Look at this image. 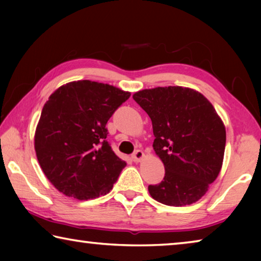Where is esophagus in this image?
<instances>
[{"instance_id": "34e87169", "label": "esophagus", "mask_w": 261, "mask_h": 261, "mask_svg": "<svg viewBox=\"0 0 261 261\" xmlns=\"http://www.w3.org/2000/svg\"><path fill=\"white\" fill-rule=\"evenodd\" d=\"M143 158H144V152L141 151V149H137V151L132 154V159H134V161L136 162H139Z\"/></svg>"}]
</instances>
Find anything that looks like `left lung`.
Returning a JSON list of instances; mask_svg holds the SVG:
<instances>
[{
  "label": "left lung",
  "instance_id": "1",
  "mask_svg": "<svg viewBox=\"0 0 261 261\" xmlns=\"http://www.w3.org/2000/svg\"><path fill=\"white\" fill-rule=\"evenodd\" d=\"M151 117L153 148L165 165V177L148 185L153 199L185 206L200 199L222 167L226 127L199 92L182 86L155 87L134 94Z\"/></svg>",
  "mask_w": 261,
  "mask_h": 261
}]
</instances>
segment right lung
I'll return each mask as SVG.
<instances>
[{
  "label": "right lung",
  "mask_w": 261,
  "mask_h": 261,
  "mask_svg": "<svg viewBox=\"0 0 261 261\" xmlns=\"http://www.w3.org/2000/svg\"><path fill=\"white\" fill-rule=\"evenodd\" d=\"M130 92L91 81L61 86L45 103L34 136L43 174L65 196L94 199L113 189L125 161L107 141L106 124Z\"/></svg>",
  "instance_id": "add662e5"
}]
</instances>
